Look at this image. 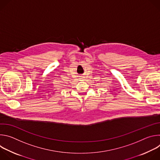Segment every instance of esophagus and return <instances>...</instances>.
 <instances>
[{
  "mask_svg": "<svg viewBox=\"0 0 160 160\" xmlns=\"http://www.w3.org/2000/svg\"><path fill=\"white\" fill-rule=\"evenodd\" d=\"M78 79H79V80L82 81V80H84V77H82V76H78Z\"/></svg>",
  "mask_w": 160,
  "mask_h": 160,
  "instance_id": "1",
  "label": "esophagus"
}]
</instances>
